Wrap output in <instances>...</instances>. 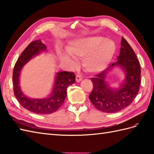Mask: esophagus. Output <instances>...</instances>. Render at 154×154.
I'll return each mask as SVG.
<instances>
[{
    "instance_id": "1",
    "label": "esophagus",
    "mask_w": 154,
    "mask_h": 154,
    "mask_svg": "<svg viewBox=\"0 0 154 154\" xmlns=\"http://www.w3.org/2000/svg\"><path fill=\"white\" fill-rule=\"evenodd\" d=\"M82 79H83V77H82L81 75H79V74H78V75H76V81L77 82H81L82 80Z\"/></svg>"
}]
</instances>
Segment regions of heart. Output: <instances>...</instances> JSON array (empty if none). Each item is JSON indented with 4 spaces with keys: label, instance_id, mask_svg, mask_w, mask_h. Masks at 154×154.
I'll use <instances>...</instances> for the list:
<instances>
[{
    "label": "heart",
    "instance_id": "b5f03b06",
    "mask_svg": "<svg viewBox=\"0 0 154 154\" xmlns=\"http://www.w3.org/2000/svg\"><path fill=\"white\" fill-rule=\"evenodd\" d=\"M66 50L74 57L83 58V66L88 72L97 73L108 67L116 51V44L103 37L91 36L72 41ZM59 56L63 61L73 64V59L69 55L60 53Z\"/></svg>",
    "mask_w": 154,
    "mask_h": 154
}]
</instances>
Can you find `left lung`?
<instances>
[{
	"label": "left lung",
	"mask_w": 154,
	"mask_h": 154,
	"mask_svg": "<svg viewBox=\"0 0 154 154\" xmlns=\"http://www.w3.org/2000/svg\"><path fill=\"white\" fill-rule=\"evenodd\" d=\"M114 66H120L126 72V80L121 88L112 90L105 82L107 72ZM140 66L135 53L122 37L118 61L91 78L93 88L89 99L97 110L114 113L128 106L135 98L140 84Z\"/></svg>",
	"instance_id": "8db88e82"
}]
</instances>
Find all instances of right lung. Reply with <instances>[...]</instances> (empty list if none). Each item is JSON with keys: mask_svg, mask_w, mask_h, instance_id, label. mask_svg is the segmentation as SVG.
Instances as JSON below:
<instances>
[{"mask_svg": "<svg viewBox=\"0 0 154 154\" xmlns=\"http://www.w3.org/2000/svg\"><path fill=\"white\" fill-rule=\"evenodd\" d=\"M46 46L40 40L30 43L22 52L15 64L13 71L14 93L21 105L25 109L34 113L48 114L54 113L61 106L66 96V89L75 83L76 76L74 72L63 71L57 74L53 90L50 96L46 99H30L22 93L20 86V74L21 69L34 55H38L41 51L46 50Z\"/></svg>", "mask_w": 154, "mask_h": 154, "instance_id": "right-lung-1", "label": "right lung"}]
</instances>
